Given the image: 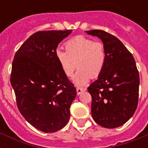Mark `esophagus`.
Wrapping results in <instances>:
<instances>
[{"label": "esophagus", "instance_id": "obj_1", "mask_svg": "<svg viewBox=\"0 0 148 148\" xmlns=\"http://www.w3.org/2000/svg\"><path fill=\"white\" fill-rule=\"evenodd\" d=\"M86 89L85 88H77V95H81V93L83 92V91H85Z\"/></svg>", "mask_w": 148, "mask_h": 148}]
</instances>
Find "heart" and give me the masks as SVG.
<instances>
[{"label": "heart", "instance_id": "b5f03b06", "mask_svg": "<svg viewBox=\"0 0 148 148\" xmlns=\"http://www.w3.org/2000/svg\"><path fill=\"white\" fill-rule=\"evenodd\" d=\"M65 47L66 51L56 50V58L67 77L73 76L74 70L78 67L74 77L75 84L84 85L90 76L96 77L101 74L106 62L105 47L102 43L78 36L68 40Z\"/></svg>", "mask_w": 148, "mask_h": 148}]
</instances>
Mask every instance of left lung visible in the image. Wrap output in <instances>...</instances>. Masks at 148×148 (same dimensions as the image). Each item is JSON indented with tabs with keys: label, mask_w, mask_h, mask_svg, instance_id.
<instances>
[{
	"label": "left lung",
	"mask_w": 148,
	"mask_h": 148,
	"mask_svg": "<svg viewBox=\"0 0 148 148\" xmlns=\"http://www.w3.org/2000/svg\"><path fill=\"white\" fill-rule=\"evenodd\" d=\"M86 33L101 39L106 51L104 67L88 88L92 97L91 115L103 127H118L133 116L138 107L140 77L135 60L112 34L101 30Z\"/></svg>",
	"instance_id": "obj_1"
}]
</instances>
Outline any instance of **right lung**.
Segmentation results:
<instances>
[{
    "label": "right lung",
    "instance_id": "right-lung-1",
    "mask_svg": "<svg viewBox=\"0 0 148 148\" xmlns=\"http://www.w3.org/2000/svg\"><path fill=\"white\" fill-rule=\"evenodd\" d=\"M71 32L38 31L21 45L13 60L10 84L17 108L29 124L45 133L56 132L68 123L76 97V88L55 56L58 45Z\"/></svg>",
    "mask_w": 148,
    "mask_h": 148
}]
</instances>
